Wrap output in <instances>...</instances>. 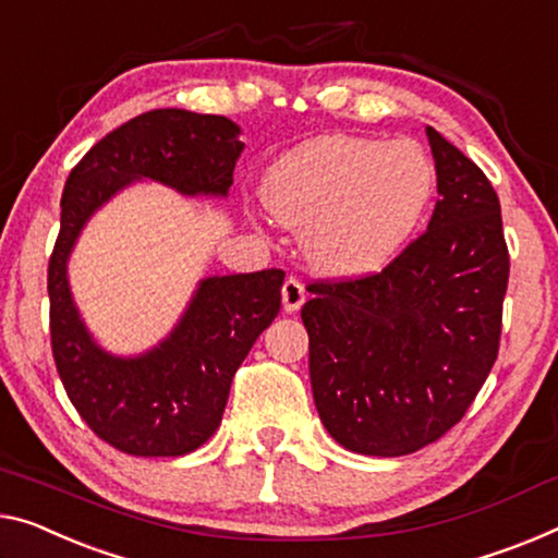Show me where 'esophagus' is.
<instances>
[{"mask_svg":"<svg viewBox=\"0 0 558 558\" xmlns=\"http://www.w3.org/2000/svg\"><path fill=\"white\" fill-rule=\"evenodd\" d=\"M281 302H284L287 312H296V308L306 302L304 284L296 277H289L284 281V287H281Z\"/></svg>","mask_w":558,"mask_h":558,"instance_id":"esophagus-1","label":"esophagus"}]
</instances>
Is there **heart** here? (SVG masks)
Listing matches in <instances>:
<instances>
[{"instance_id":"obj_1","label":"heart","mask_w":558,"mask_h":558,"mask_svg":"<svg viewBox=\"0 0 558 558\" xmlns=\"http://www.w3.org/2000/svg\"><path fill=\"white\" fill-rule=\"evenodd\" d=\"M434 169L414 142L329 134L281 157L262 184L274 217L306 231L316 269L356 277L381 269L422 221Z\"/></svg>"}]
</instances>
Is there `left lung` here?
I'll use <instances>...</instances> for the list:
<instances>
[{"instance_id":"obj_1","label":"left lung","mask_w":558,"mask_h":558,"mask_svg":"<svg viewBox=\"0 0 558 558\" xmlns=\"http://www.w3.org/2000/svg\"><path fill=\"white\" fill-rule=\"evenodd\" d=\"M439 199L381 271L316 279L302 306L327 432L366 457H404L464 418L499 354L509 250L486 174L426 126Z\"/></svg>"}]
</instances>
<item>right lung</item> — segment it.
Returning a JSON list of instances; mask_svg holds the SVG:
<instances>
[{
    "label": "right lung",
    "mask_w": 558,
    "mask_h": 558,
    "mask_svg": "<svg viewBox=\"0 0 558 558\" xmlns=\"http://www.w3.org/2000/svg\"><path fill=\"white\" fill-rule=\"evenodd\" d=\"M236 134L227 117L151 109L94 144L64 184L47 269L51 354L87 426L132 457H184L217 432L236 368L279 314L284 271L202 281L165 344L140 359H114L94 344L76 314L66 256L92 211L134 179H157L182 194H227L244 149Z\"/></svg>",
    "instance_id": "add662e5"
}]
</instances>
